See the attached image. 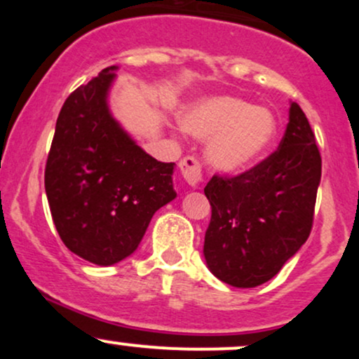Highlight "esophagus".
I'll list each match as a JSON object with an SVG mask.
<instances>
[{
	"label": "esophagus",
	"instance_id": "34e87169",
	"mask_svg": "<svg viewBox=\"0 0 359 359\" xmlns=\"http://www.w3.org/2000/svg\"><path fill=\"white\" fill-rule=\"evenodd\" d=\"M180 174H182V179L187 182L191 187H197L201 182H203V165L199 163V160L196 156H184L179 163Z\"/></svg>",
	"mask_w": 359,
	"mask_h": 359
}]
</instances>
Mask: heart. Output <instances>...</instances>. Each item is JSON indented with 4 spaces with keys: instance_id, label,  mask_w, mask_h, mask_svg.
Masks as SVG:
<instances>
[{
    "instance_id": "obj_1",
    "label": "heart",
    "mask_w": 359,
    "mask_h": 359,
    "mask_svg": "<svg viewBox=\"0 0 359 359\" xmlns=\"http://www.w3.org/2000/svg\"><path fill=\"white\" fill-rule=\"evenodd\" d=\"M184 125L196 137H215L209 145V160L228 172L255 165L277 135V119L271 111L231 96L199 101L184 114Z\"/></svg>"
}]
</instances>
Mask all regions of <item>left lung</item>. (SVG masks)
I'll list each match as a JSON object with an SVG mask.
<instances>
[{"mask_svg":"<svg viewBox=\"0 0 359 359\" xmlns=\"http://www.w3.org/2000/svg\"><path fill=\"white\" fill-rule=\"evenodd\" d=\"M316 135L297 102L275 151L236 175L214 174L204 257L217 278L251 288L269 282L307 241L320 182Z\"/></svg>","mask_w":359,"mask_h":359,"instance_id":"obj_1","label":"left lung"}]
</instances>
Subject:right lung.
Returning a JSON list of instances; mask_svg holds the SVG:
<instances>
[{"label":"right lung","instance_id":"add662e5","mask_svg":"<svg viewBox=\"0 0 359 359\" xmlns=\"http://www.w3.org/2000/svg\"><path fill=\"white\" fill-rule=\"evenodd\" d=\"M114 69L69 94L45 165V192L60 240L102 266L130 257L151 216L177 196L174 163L145 154L109 114L106 96Z\"/></svg>","mask_w":359,"mask_h":359}]
</instances>
